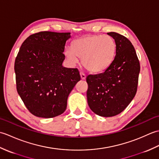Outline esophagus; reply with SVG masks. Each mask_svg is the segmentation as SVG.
I'll return each instance as SVG.
<instances>
[{
	"label": "esophagus",
	"mask_w": 159,
	"mask_h": 159,
	"mask_svg": "<svg viewBox=\"0 0 159 159\" xmlns=\"http://www.w3.org/2000/svg\"><path fill=\"white\" fill-rule=\"evenodd\" d=\"M80 78H81L82 80H85L86 79V76L85 74L83 73V72H80Z\"/></svg>",
	"instance_id": "1"
}]
</instances>
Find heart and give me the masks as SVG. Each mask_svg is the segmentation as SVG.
Segmentation results:
<instances>
[{
    "label": "heart",
    "mask_w": 159,
    "mask_h": 159,
    "mask_svg": "<svg viewBox=\"0 0 159 159\" xmlns=\"http://www.w3.org/2000/svg\"><path fill=\"white\" fill-rule=\"evenodd\" d=\"M116 44L109 35H92L78 39L72 48L67 47L65 55L69 63L75 66L82 57L83 64L92 72H103L113 61Z\"/></svg>",
    "instance_id": "obj_1"
}]
</instances>
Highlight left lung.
I'll use <instances>...</instances> for the list:
<instances>
[{
	"label": "left lung",
	"mask_w": 159,
	"mask_h": 159,
	"mask_svg": "<svg viewBox=\"0 0 159 159\" xmlns=\"http://www.w3.org/2000/svg\"><path fill=\"white\" fill-rule=\"evenodd\" d=\"M107 34L116 42V56L104 72L87 76V98L94 113L113 117L122 112L135 96L140 65L134 46L126 37L115 32Z\"/></svg>",
	"instance_id": "left-lung-1"
}]
</instances>
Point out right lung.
Segmentation results:
<instances>
[{
    "mask_svg": "<svg viewBox=\"0 0 159 159\" xmlns=\"http://www.w3.org/2000/svg\"><path fill=\"white\" fill-rule=\"evenodd\" d=\"M70 34L51 31L33 34L22 43L16 57L17 91L26 107L37 117L62 114L69 94L80 80L78 69L62 65Z\"/></svg>",
    "mask_w": 159,
    "mask_h": 159,
    "instance_id": "obj_1",
    "label": "right lung"
}]
</instances>
